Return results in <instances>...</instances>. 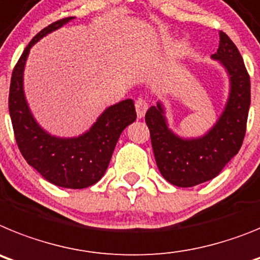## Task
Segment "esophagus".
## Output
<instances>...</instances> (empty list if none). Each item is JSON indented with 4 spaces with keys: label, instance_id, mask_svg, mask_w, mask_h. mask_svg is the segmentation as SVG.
I'll use <instances>...</instances> for the list:
<instances>
[{
    "label": "esophagus",
    "instance_id": "34e87169",
    "mask_svg": "<svg viewBox=\"0 0 260 260\" xmlns=\"http://www.w3.org/2000/svg\"><path fill=\"white\" fill-rule=\"evenodd\" d=\"M135 106H136V112H137V116L141 119V117H144V115H145L146 110H148V102H146L145 99L143 98V96H139V98L135 101Z\"/></svg>",
    "mask_w": 260,
    "mask_h": 260
}]
</instances>
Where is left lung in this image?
<instances>
[{"label":"left lung","mask_w":260,"mask_h":260,"mask_svg":"<svg viewBox=\"0 0 260 260\" xmlns=\"http://www.w3.org/2000/svg\"><path fill=\"white\" fill-rule=\"evenodd\" d=\"M212 58L229 74L230 92L225 110L207 135L182 139L168 127L159 102L145 114L155 162L162 177L178 187H192L217 177L238 153L245 139L250 108V76L229 36L220 31V46Z\"/></svg>","instance_id":"1"}]
</instances>
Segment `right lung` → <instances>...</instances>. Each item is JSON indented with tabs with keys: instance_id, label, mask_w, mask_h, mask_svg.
<instances>
[{
	"instance_id": "1",
	"label": "right lung",
	"mask_w": 260,
	"mask_h": 260,
	"mask_svg": "<svg viewBox=\"0 0 260 260\" xmlns=\"http://www.w3.org/2000/svg\"><path fill=\"white\" fill-rule=\"evenodd\" d=\"M53 22L32 38L11 74L9 112L17 145L27 164L52 184L64 188H86L105 175L124 128L136 120L132 99L108 107L90 131L73 139L51 136L36 123L23 92V69L31 47L43 36L72 21Z\"/></svg>"
}]
</instances>
